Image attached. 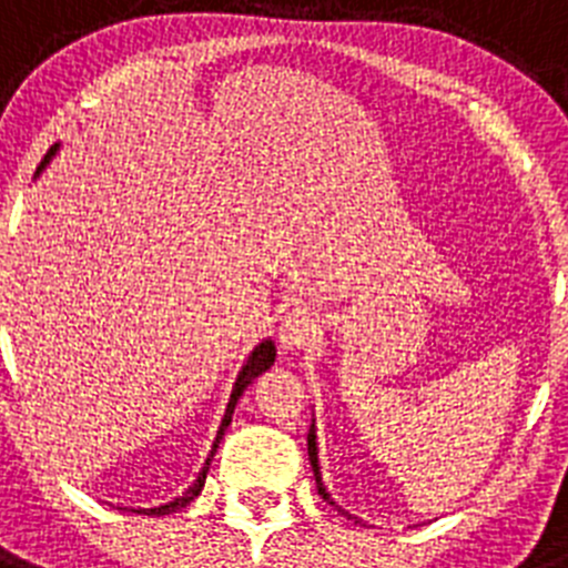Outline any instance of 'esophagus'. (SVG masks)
Returning a JSON list of instances; mask_svg holds the SVG:
<instances>
[{
  "label": "esophagus",
  "instance_id": "1",
  "mask_svg": "<svg viewBox=\"0 0 568 568\" xmlns=\"http://www.w3.org/2000/svg\"><path fill=\"white\" fill-rule=\"evenodd\" d=\"M318 333V321L310 310L304 307H295L284 315L281 321V329H278V344L284 349H301V346H307L310 341L315 338Z\"/></svg>",
  "mask_w": 568,
  "mask_h": 568
}]
</instances>
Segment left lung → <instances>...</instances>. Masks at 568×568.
Wrapping results in <instances>:
<instances>
[{
  "label": "left lung",
  "instance_id": "obj_1",
  "mask_svg": "<svg viewBox=\"0 0 568 568\" xmlns=\"http://www.w3.org/2000/svg\"><path fill=\"white\" fill-rule=\"evenodd\" d=\"M307 453H310V466H313V475H315V486H318V495L324 500H327V504H333L335 506V500L329 498V491H327V486H324V480H321V466H318V446H315V424L310 426V433H307ZM346 518H353V515H349V511H344ZM355 524H358V520H355Z\"/></svg>",
  "mask_w": 568,
  "mask_h": 568
}]
</instances>
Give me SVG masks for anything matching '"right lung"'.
I'll return each instance as SVG.
<instances>
[{"mask_svg": "<svg viewBox=\"0 0 568 568\" xmlns=\"http://www.w3.org/2000/svg\"><path fill=\"white\" fill-rule=\"evenodd\" d=\"M57 153V148L50 150L48 155H44L42 159V164H39V170L44 168V164L50 162V155ZM37 170V173H39ZM273 361H275V344L273 341H261L258 346H255L253 353H250V358H247V364L241 366V373H239V378H235V384H233V393H230V400H227V409H224V418H222V426H219V435H215V440H213V449H210V458L204 460V466H202V471H199V478L193 480V486H190L187 491H182V495H179V498H173L170 500V504H164V506H155V509H130V511H139V515H170V511H175V509H184V506L190 504V500H195L199 498V491L204 489V480H207V469H210V460H213V455H215V449H219V440L224 438V429H227L230 426V420H233V409H235V404H239V398H241V393H244V389H247L250 384H253L255 378H258L261 373H267L270 366H273Z\"/></svg>", "mask_w": 568, "mask_h": 568, "instance_id": "add662e5", "label": "right lung"}]
</instances>
